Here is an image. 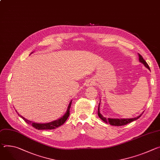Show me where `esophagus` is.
Wrapping results in <instances>:
<instances>
[{
	"mask_svg": "<svg viewBox=\"0 0 160 160\" xmlns=\"http://www.w3.org/2000/svg\"><path fill=\"white\" fill-rule=\"evenodd\" d=\"M90 84H91V85H93V84H94V82H90Z\"/></svg>",
	"mask_w": 160,
	"mask_h": 160,
	"instance_id": "obj_1",
	"label": "esophagus"
}]
</instances>
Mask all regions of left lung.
<instances>
[{
    "label": "left lung",
    "mask_w": 160,
    "mask_h": 160,
    "mask_svg": "<svg viewBox=\"0 0 160 160\" xmlns=\"http://www.w3.org/2000/svg\"><path fill=\"white\" fill-rule=\"evenodd\" d=\"M138 57H139L138 59H139L140 62L142 63V64L144 65L145 67L147 68L148 69L150 70V68H149V65L148 64V63L146 62V61L143 59V57H142V55H140L139 53H138ZM99 105H100V103H99V105H98V116L99 117V118H100L101 120H102V121H103L105 122H106V123H107V124H110L112 125V126H120L126 125V124H128V123H130V122H132V121H136L137 119H138L139 118H140V116H141V115H142V113H143V112H142V114H140V115H138V117L134 118H130V119H115V118L113 119V118H108V119H107L106 118L103 117V116L102 115V114H101V113H100V111H99Z\"/></svg>",
    "instance_id": "1"
}]
</instances>
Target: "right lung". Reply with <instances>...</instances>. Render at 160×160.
<instances>
[{
	"label": "right lung",
	"mask_w": 160,
	"mask_h": 160,
	"mask_svg": "<svg viewBox=\"0 0 160 160\" xmlns=\"http://www.w3.org/2000/svg\"><path fill=\"white\" fill-rule=\"evenodd\" d=\"M71 103H72V100H71L70 103H69V105L68 107V108H67V110H66V113L62 116L61 118L58 119H57L55 121L50 122H47V123H37V122H32V121H31L29 120L26 119L25 118H24L23 117V116L20 115L18 112H17V113L20 116V117H21L27 123L31 124L34 128H36L37 129H39V130L53 129H55V128H57L58 127L61 126V125H62L66 122V121L67 120V119L68 118L69 115V109H70V107H71Z\"/></svg>",
	"instance_id": "obj_1"
}]
</instances>
